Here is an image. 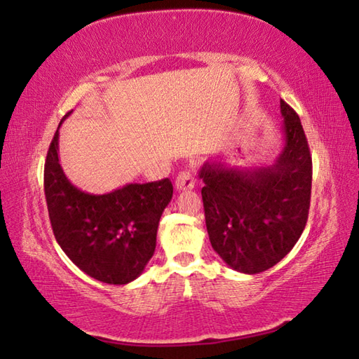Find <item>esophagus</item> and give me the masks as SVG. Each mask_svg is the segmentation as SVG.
Here are the masks:
<instances>
[{"label": "esophagus", "instance_id": "esophagus-1", "mask_svg": "<svg viewBox=\"0 0 359 359\" xmlns=\"http://www.w3.org/2000/svg\"><path fill=\"white\" fill-rule=\"evenodd\" d=\"M175 186L180 190H186V189H194L195 186V177L190 170H182L177 175V180H175Z\"/></svg>", "mask_w": 359, "mask_h": 359}]
</instances>
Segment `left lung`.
<instances>
[{"label": "left lung", "instance_id": "1", "mask_svg": "<svg viewBox=\"0 0 359 359\" xmlns=\"http://www.w3.org/2000/svg\"><path fill=\"white\" fill-rule=\"evenodd\" d=\"M285 144L273 165L200 170L209 240L227 266L243 273L273 267L306 227L312 194V155L297 112L281 100Z\"/></svg>", "mask_w": 359, "mask_h": 359}]
</instances>
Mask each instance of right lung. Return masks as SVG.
<instances>
[{
  "label": "right lung",
  "instance_id": "right-lung-1",
  "mask_svg": "<svg viewBox=\"0 0 359 359\" xmlns=\"http://www.w3.org/2000/svg\"><path fill=\"white\" fill-rule=\"evenodd\" d=\"M58 137L57 130L44 164L55 238L72 262L95 280L119 285L133 281L154 257L159 218L173 195L170 180L127 184L104 195L86 194L61 169Z\"/></svg>",
  "mask_w": 359,
  "mask_h": 359
}]
</instances>
